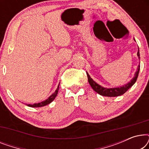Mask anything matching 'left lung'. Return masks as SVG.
<instances>
[{
    "label": "left lung",
    "mask_w": 149,
    "mask_h": 149,
    "mask_svg": "<svg viewBox=\"0 0 149 149\" xmlns=\"http://www.w3.org/2000/svg\"><path fill=\"white\" fill-rule=\"evenodd\" d=\"M136 41V40L134 39ZM137 56L138 57V59L140 60V52H139V49H138ZM140 65L139 64L138 66V68L136 72L134 74V77L132 78L130 81H129L127 83H126L124 85H122L121 87H113V88H107V87H104L101 86L100 85L97 84L96 82H95L91 78V77L89 76V74L87 72V75L88 77V82L89 85H91V87H92V89L94 90L95 92L99 93L100 95H103V96H107V97H116L119 96V95H123V93H125L134 83H136L137 78L138 77V74H139L140 71Z\"/></svg>",
    "instance_id": "8db88e82"
}]
</instances>
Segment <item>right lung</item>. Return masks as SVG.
I'll return each instance as SVG.
<instances>
[{"mask_svg": "<svg viewBox=\"0 0 149 149\" xmlns=\"http://www.w3.org/2000/svg\"><path fill=\"white\" fill-rule=\"evenodd\" d=\"M59 85L60 84L58 85V88L56 89V90L55 91V92L53 93L50 95L49 97H48L47 99L45 100L42 101V102H40L39 103H34L33 104H26L28 106V107H33V108H38V107H44V106H46L49 104H50L52 102H53L54 100V99L56 98V97L57 96V95H58V90H59Z\"/></svg>", "mask_w": 149, "mask_h": 149, "instance_id": "add662e5", "label": "right lung"}]
</instances>
